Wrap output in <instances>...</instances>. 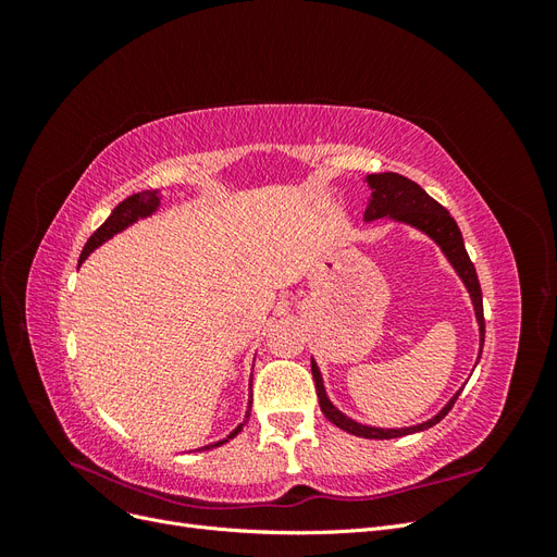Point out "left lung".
<instances>
[{
	"mask_svg": "<svg viewBox=\"0 0 557 557\" xmlns=\"http://www.w3.org/2000/svg\"><path fill=\"white\" fill-rule=\"evenodd\" d=\"M364 181L369 185V190H372V195H369V201H367V209H364V221L367 223L379 221V218H391V221H395V223L411 225L423 234H428V237L442 248L446 260L455 269V274H458L460 281L465 283V288L471 297V305H474L476 323H479V336H481V348H479V358H481L483 339H485L483 295H481L476 269H474V264H471L467 250H465L462 232H460L458 223L453 221V215L440 205V201L432 199L423 188H420L418 183H413L407 176L395 174V172H383V174H369ZM311 374H313V381H315V395H318L320 411L325 413V418L330 420L332 425H336L348 434L364 436V440H397V436H404V434L423 432V430L440 423V420L450 411L455 399H458L460 393H462V387H460V391L448 399V404L440 413H436L430 420H425V423H420V425L374 428V425L358 423V420L348 418L346 413H342L339 409L334 407V404L327 397V393H325L323 376H320V369H318L313 358H311Z\"/></svg>",
	"mask_w": 557,
	"mask_h": 557,
	"instance_id": "left-lung-1",
	"label": "left lung"
}]
</instances>
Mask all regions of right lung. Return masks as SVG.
<instances>
[{"instance_id":"obj_1","label":"right lung","mask_w":557,"mask_h":557,"mask_svg":"<svg viewBox=\"0 0 557 557\" xmlns=\"http://www.w3.org/2000/svg\"><path fill=\"white\" fill-rule=\"evenodd\" d=\"M160 205H162V197L158 195V190H144V193H137V195H132V197L123 199L121 205H117V207L111 211V215L107 218V221L97 227V232H95L92 237L88 239V244L83 246V252H81L78 262L86 260L95 248H99V246H102L104 242H109V239L113 237V234L127 230L129 225H134L137 221H141V218L153 215V213L160 209ZM250 404H252V395L248 397L246 420H248V416H250ZM246 420H244V423H239L237 428H234V430L225 436V440H221V442H213V444H209V446H201L199 450H211V448H218V446L227 444L230 440H234V436H237V434L242 432V428L246 425Z\"/></svg>"}]
</instances>
